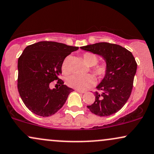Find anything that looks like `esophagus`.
Here are the masks:
<instances>
[{
  "label": "esophagus",
  "instance_id": "34e87169",
  "mask_svg": "<svg viewBox=\"0 0 154 154\" xmlns=\"http://www.w3.org/2000/svg\"><path fill=\"white\" fill-rule=\"evenodd\" d=\"M76 91H78L79 93H82V94H84V93H85L86 91H82V90H79V89H76Z\"/></svg>",
  "mask_w": 154,
  "mask_h": 154
}]
</instances>
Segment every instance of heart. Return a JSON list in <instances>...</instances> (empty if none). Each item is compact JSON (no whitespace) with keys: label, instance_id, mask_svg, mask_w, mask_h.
Returning a JSON list of instances; mask_svg holds the SVG:
<instances>
[{"label":"heart","instance_id":"b5f03b06","mask_svg":"<svg viewBox=\"0 0 154 154\" xmlns=\"http://www.w3.org/2000/svg\"><path fill=\"white\" fill-rule=\"evenodd\" d=\"M83 59L86 65L89 66L91 67L95 65L91 69V72L97 79H102L107 75L108 72V64L103 62L97 65L98 62V57L95 54H93L91 52H86L83 55ZM62 68L64 72L66 71V61L63 63ZM66 84L68 86L73 89L84 90L94 85V78L91 75H79L76 74H72L67 77Z\"/></svg>","mask_w":154,"mask_h":154}]
</instances>
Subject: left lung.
Instances as JSON below:
<instances>
[{"label": "left lung", "instance_id": "left-lung-1", "mask_svg": "<svg viewBox=\"0 0 154 154\" xmlns=\"http://www.w3.org/2000/svg\"><path fill=\"white\" fill-rule=\"evenodd\" d=\"M103 57L108 72L97 86L95 101L87 105L92 113L108 116L122 109L130 97L137 63L132 53L119 45L101 42L80 47Z\"/></svg>", "mask_w": 154, "mask_h": 154}]
</instances>
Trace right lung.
I'll use <instances>...</instances> for the list:
<instances>
[{"instance_id":"right-lung-1","label":"right lung","mask_w":154,"mask_h":154,"mask_svg":"<svg viewBox=\"0 0 154 154\" xmlns=\"http://www.w3.org/2000/svg\"><path fill=\"white\" fill-rule=\"evenodd\" d=\"M79 49L54 41H40L27 46L18 60L17 87L27 108L41 116L56 113L72 89L59 79L65 58ZM58 80L60 88L51 90L50 83Z\"/></svg>"}]
</instances>
